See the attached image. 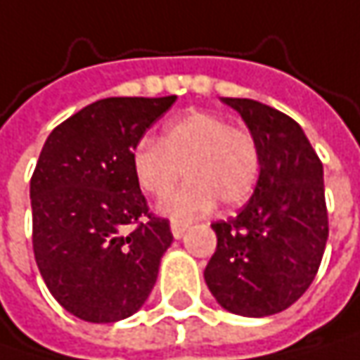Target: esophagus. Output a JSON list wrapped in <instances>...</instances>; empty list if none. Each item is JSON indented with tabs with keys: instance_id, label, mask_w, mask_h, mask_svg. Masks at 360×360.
Listing matches in <instances>:
<instances>
[{
	"instance_id": "34e87169",
	"label": "esophagus",
	"mask_w": 360,
	"mask_h": 360,
	"mask_svg": "<svg viewBox=\"0 0 360 360\" xmlns=\"http://www.w3.org/2000/svg\"><path fill=\"white\" fill-rule=\"evenodd\" d=\"M169 227H172V236L178 240V238H182V236H184V231H186V227H188V225H186V223H180V221H172V225H169Z\"/></svg>"
}]
</instances>
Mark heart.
Wrapping results in <instances>:
<instances>
[{
	"label": "heart",
	"mask_w": 360,
	"mask_h": 360,
	"mask_svg": "<svg viewBox=\"0 0 360 360\" xmlns=\"http://www.w3.org/2000/svg\"><path fill=\"white\" fill-rule=\"evenodd\" d=\"M131 167L143 193L166 196L184 174L188 182L160 205L172 219L209 213L217 200L238 207L250 198L260 174V147L252 131L231 127L213 112L169 120L162 139L143 137L131 151Z\"/></svg>",
	"instance_id": "b5f03b06"
}]
</instances>
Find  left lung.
Segmentation results:
<instances>
[{
    "mask_svg": "<svg viewBox=\"0 0 360 360\" xmlns=\"http://www.w3.org/2000/svg\"><path fill=\"white\" fill-rule=\"evenodd\" d=\"M260 147V176L236 217L215 221L205 281L217 303L245 318L291 307L320 269L328 240L323 166L291 116L248 98H221Z\"/></svg>",
    "mask_w": 360,
    "mask_h": 360,
    "instance_id": "8db88e82",
    "label": "left lung"
}]
</instances>
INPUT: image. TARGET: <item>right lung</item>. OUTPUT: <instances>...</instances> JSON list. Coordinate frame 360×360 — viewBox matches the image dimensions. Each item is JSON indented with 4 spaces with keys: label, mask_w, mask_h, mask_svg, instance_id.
<instances>
[{
    "label": "right lung",
    "mask_w": 360,
    "mask_h": 360,
    "mask_svg": "<svg viewBox=\"0 0 360 360\" xmlns=\"http://www.w3.org/2000/svg\"><path fill=\"white\" fill-rule=\"evenodd\" d=\"M176 96L104 98L61 122L30 180L32 248L40 274L69 314L112 323L139 311L172 244L149 213L131 151Z\"/></svg>",
    "instance_id": "obj_1"
}]
</instances>
